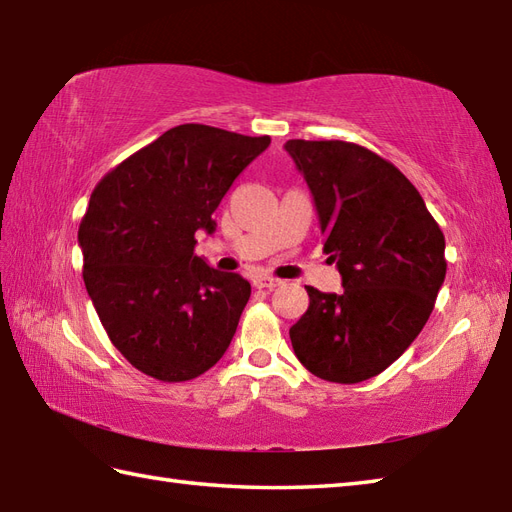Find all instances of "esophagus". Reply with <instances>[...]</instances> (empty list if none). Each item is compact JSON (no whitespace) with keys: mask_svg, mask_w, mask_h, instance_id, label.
I'll return each instance as SVG.
<instances>
[{"mask_svg":"<svg viewBox=\"0 0 512 512\" xmlns=\"http://www.w3.org/2000/svg\"><path fill=\"white\" fill-rule=\"evenodd\" d=\"M279 284H281L279 279L268 277V275H259V277L253 279V286H255V288H268V290H273V288H277Z\"/></svg>","mask_w":512,"mask_h":512,"instance_id":"1","label":"esophagus"}]
</instances>
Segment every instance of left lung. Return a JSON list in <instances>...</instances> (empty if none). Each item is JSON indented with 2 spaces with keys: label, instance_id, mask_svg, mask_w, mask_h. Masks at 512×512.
<instances>
[{
  "label": "left lung",
  "instance_id": "1",
  "mask_svg": "<svg viewBox=\"0 0 512 512\" xmlns=\"http://www.w3.org/2000/svg\"><path fill=\"white\" fill-rule=\"evenodd\" d=\"M317 206L323 253L343 292L308 286L290 328L301 365L330 383H361L396 361L427 323L447 275L444 235L418 189L374 151L345 140H288Z\"/></svg>",
  "mask_w": 512,
  "mask_h": 512
}]
</instances>
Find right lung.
Masks as SVG:
<instances>
[{"label":"right lung","mask_w":512,"mask_h":512,"mask_svg":"<svg viewBox=\"0 0 512 512\" xmlns=\"http://www.w3.org/2000/svg\"><path fill=\"white\" fill-rule=\"evenodd\" d=\"M270 145L187 123L96 184L79 226L83 281L114 347L138 372L182 383L224 356L250 297L237 273L193 255L195 233L233 180Z\"/></svg>","instance_id":"right-lung-1"}]
</instances>
